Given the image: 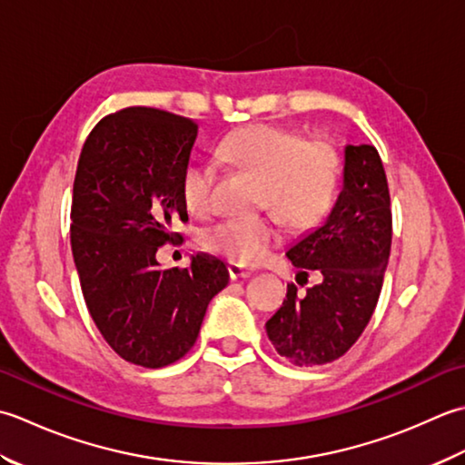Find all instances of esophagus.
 I'll return each mask as SVG.
<instances>
[{
    "mask_svg": "<svg viewBox=\"0 0 465 465\" xmlns=\"http://www.w3.org/2000/svg\"><path fill=\"white\" fill-rule=\"evenodd\" d=\"M229 274H231V279H232V281H236V279H246V277H251L252 271H251V269H246V267H242V264H239V262H229Z\"/></svg>",
    "mask_w": 465,
    "mask_h": 465,
    "instance_id": "obj_1",
    "label": "esophagus"
}]
</instances>
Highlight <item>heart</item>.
Segmentation results:
<instances>
[{
  "label": "heart",
  "instance_id": "heart-1",
  "mask_svg": "<svg viewBox=\"0 0 465 465\" xmlns=\"http://www.w3.org/2000/svg\"><path fill=\"white\" fill-rule=\"evenodd\" d=\"M221 156L231 164L262 176L261 206L277 211L291 229H309L335 201L339 154L325 138L302 140L299 130L279 124H251L231 132L221 142ZM214 170L206 163L184 168L180 191L193 213L213 206ZM274 214L234 216L208 229L204 244L239 264H259L281 242Z\"/></svg>",
  "mask_w": 465,
  "mask_h": 465
}]
</instances>
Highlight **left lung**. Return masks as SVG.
Returning <instances> with one entry per match:
<instances>
[{"label":"left lung","mask_w":465,"mask_h":465,"mask_svg":"<svg viewBox=\"0 0 465 465\" xmlns=\"http://www.w3.org/2000/svg\"><path fill=\"white\" fill-rule=\"evenodd\" d=\"M391 251V201L375 146H345L343 186L325 223L287 251L299 277L323 281L297 295L287 285L282 307L267 321L277 353L295 365L343 357L371 319Z\"/></svg>","instance_id":"8db88e82"}]
</instances>
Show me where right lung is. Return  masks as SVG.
<instances>
[{"label": "right lung", "instance_id": "right-lung-1", "mask_svg": "<svg viewBox=\"0 0 465 465\" xmlns=\"http://www.w3.org/2000/svg\"><path fill=\"white\" fill-rule=\"evenodd\" d=\"M196 122L156 108L102 118L84 142L74 178L72 254L84 301L106 343L128 363L158 369L196 343L208 302L229 269L196 254L188 269H163L158 246L183 242L180 191Z\"/></svg>", "mask_w": 465, "mask_h": 465}]
</instances>
